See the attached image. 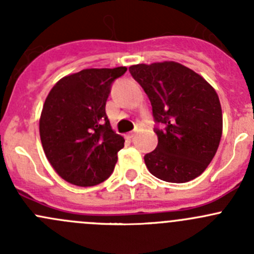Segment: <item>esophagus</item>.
I'll return each instance as SVG.
<instances>
[{
  "mask_svg": "<svg viewBox=\"0 0 254 254\" xmlns=\"http://www.w3.org/2000/svg\"><path fill=\"white\" fill-rule=\"evenodd\" d=\"M137 131H139V127H136V129H135V130H134V131L129 132V134H127V139H132V137H134V136H135V135H136V134H137Z\"/></svg>",
  "mask_w": 254,
  "mask_h": 254,
  "instance_id": "esophagus-1",
  "label": "esophagus"
}]
</instances>
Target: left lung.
Listing matches in <instances>:
<instances>
[{"instance_id":"8db88e82","label":"left lung","mask_w":254,"mask_h":254,"mask_svg":"<svg viewBox=\"0 0 254 254\" xmlns=\"http://www.w3.org/2000/svg\"><path fill=\"white\" fill-rule=\"evenodd\" d=\"M152 106L157 147L143 160L151 175L186 183L206 170L222 135L219 96L210 83L182 64L163 61L129 67Z\"/></svg>"}]
</instances>
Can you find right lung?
I'll return each instance as SVG.
<instances>
[{
	"mask_svg": "<svg viewBox=\"0 0 254 254\" xmlns=\"http://www.w3.org/2000/svg\"><path fill=\"white\" fill-rule=\"evenodd\" d=\"M115 68H86L65 76L49 92L39 120L45 156L63 179L92 187L109 178L124 147L106 114L115 78L127 72Z\"/></svg>",
	"mask_w": 254,
	"mask_h": 254,
	"instance_id": "obj_1",
	"label": "right lung"
}]
</instances>
